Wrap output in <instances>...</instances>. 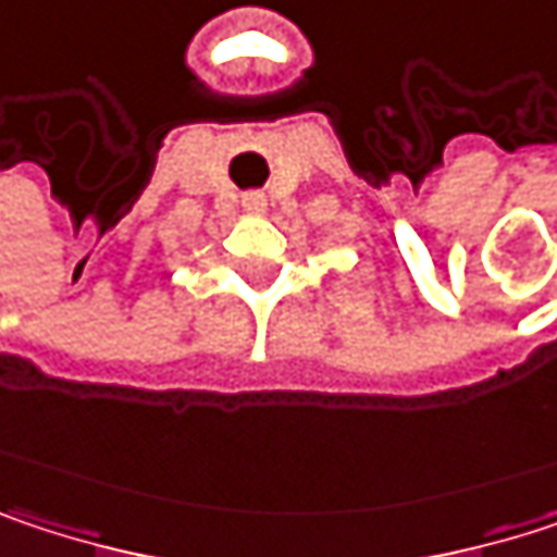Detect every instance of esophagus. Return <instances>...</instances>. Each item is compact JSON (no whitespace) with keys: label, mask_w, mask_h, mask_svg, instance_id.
<instances>
[{"label":"esophagus","mask_w":557,"mask_h":557,"mask_svg":"<svg viewBox=\"0 0 557 557\" xmlns=\"http://www.w3.org/2000/svg\"><path fill=\"white\" fill-rule=\"evenodd\" d=\"M242 206H245L248 212H255V215H264V212H268V196H264V193H248V196L242 199Z\"/></svg>","instance_id":"esophagus-1"}]
</instances>
